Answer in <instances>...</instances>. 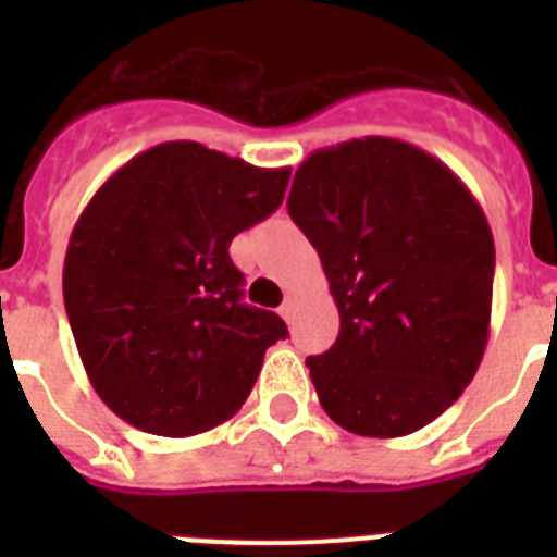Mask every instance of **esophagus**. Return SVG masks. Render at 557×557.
I'll return each mask as SVG.
<instances>
[{
    "label": "esophagus",
    "mask_w": 557,
    "mask_h": 557,
    "mask_svg": "<svg viewBox=\"0 0 557 557\" xmlns=\"http://www.w3.org/2000/svg\"><path fill=\"white\" fill-rule=\"evenodd\" d=\"M295 309H297V300L288 295L286 300H283V306H280V314H283L286 321H292V318H295Z\"/></svg>",
    "instance_id": "esophagus-1"
}]
</instances>
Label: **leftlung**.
<instances>
[{
    "mask_svg": "<svg viewBox=\"0 0 557 557\" xmlns=\"http://www.w3.org/2000/svg\"><path fill=\"white\" fill-rule=\"evenodd\" d=\"M288 216L321 257L338 341L309 356L323 410L358 436H407L445 413L483 361L494 239L440 159L352 138L297 168Z\"/></svg>",
    "mask_w": 557,
    "mask_h": 557,
    "instance_id": "1",
    "label": "left lung"
}]
</instances>
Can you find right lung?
Segmentation results:
<instances>
[{
	"label": "right lung",
	"instance_id": "add662e5",
	"mask_svg": "<svg viewBox=\"0 0 557 557\" xmlns=\"http://www.w3.org/2000/svg\"><path fill=\"white\" fill-rule=\"evenodd\" d=\"M286 185L288 170L168 141L91 196L65 251L63 300L91 387L124 422L196 436L243 407L288 330L243 304L227 248L280 208Z\"/></svg>",
	"mask_w": 557,
	"mask_h": 557
}]
</instances>
